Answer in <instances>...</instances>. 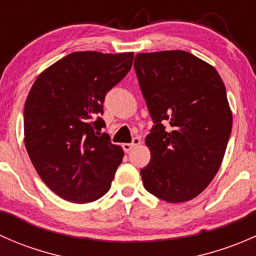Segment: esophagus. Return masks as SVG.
I'll list each match as a JSON object with an SVG mask.
<instances>
[{"instance_id": "obj_1", "label": "esophagus", "mask_w": 256, "mask_h": 256, "mask_svg": "<svg viewBox=\"0 0 256 256\" xmlns=\"http://www.w3.org/2000/svg\"><path fill=\"white\" fill-rule=\"evenodd\" d=\"M141 144V140L138 138H134L131 144H122V148L125 152H128L130 150H132L135 146H138Z\"/></svg>"}]
</instances>
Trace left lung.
<instances>
[{"label": "left lung", "mask_w": 256, "mask_h": 256, "mask_svg": "<svg viewBox=\"0 0 256 256\" xmlns=\"http://www.w3.org/2000/svg\"><path fill=\"white\" fill-rule=\"evenodd\" d=\"M134 66L154 124L144 140L151 152L140 171L144 188L170 203L193 200L218 172L232 132L223 80L184 50L138 53Z\"/></svg>", "instance_id": "1"}]
</instances>
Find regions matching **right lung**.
<instances>
[{
  "instance_id": "add662e5",
  "label": "right lung",
  "mask_w": 256,
  "mask_h": 256,
  "mask_svg": "<svg viewBox=\"0 0 256 256\" xmlns=\"http://www.w3.org/2000/svg\"><path fill=\"white\" fill-rule=\"evenodd\" d=\"M134 53L74 52L36 79L24 104V144L43 182L63 200L89 203L112 187L124 157L100 134L105 95L125 78Z\"/></svg>"
}]
</instances>
